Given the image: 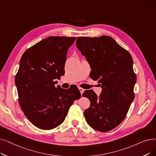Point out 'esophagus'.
I'll return each mask as SVG.
<instances>
[{
    "label": "esophagus",
    "instance_id": "esophagus-1",
    "mask_svg": "<svg viewBox=\"0 0 156 156\" xmlns=\"http://www.w3.org/2000/svg\"><path fill=\"white\" fill-rule=\"evenodd\" d=\"M78 89H79V90H80V91L81 94H82L83 92H84V89H83V88H82V87H78Z\"/></svg>",
    "mask_w": 156,
    "mask_h": 156
}]
</instances>
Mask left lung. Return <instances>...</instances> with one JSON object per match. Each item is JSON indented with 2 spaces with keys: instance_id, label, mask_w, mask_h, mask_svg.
<instances>
[{
  "instance_id": "8db88e82",
  "label": "left lung",
  "mask_w": 156,
  "mask_h": 156,
  "mask_svg": "<svg viewBox=\"0 0 156 156\" xmlns=\"http://www.w3.org/2000/svg\"><path fill=\"white\" fill-rule=\"evenodd\" d=\"M76 44L90 65V77L103 89L99 97L92 90L83 93L90 102L84 111L85 118L95 130L110 131L124 120L134 98L136 76L132 57L108 36L78 37Z\"/></svg>"
}]
</instances>
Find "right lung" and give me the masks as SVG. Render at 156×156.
Here are the masks:
<instances>
[{
	"mask_svg": "<svg viewBox=\"0 0 156 156\" xmlns=\"http://www.w3.org/2000/svg\"><path fill=\"white\" fill-rule=\"evenodd\" d=\"M76 37L50 36L27 50L15 76L18 102L25 117L36 127L50 130L61 124L75 100L78 87L64 89L55 80L65 73L67 50Z\"/></svg>",
	"mask_w": 156,
	"mask_h": 156,
	"instance_id": "right-lung-1",
	"label": "right lung"
}]
</instances>
